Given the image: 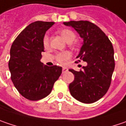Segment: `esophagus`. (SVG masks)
Here are the masks:
<instances>
[{"label": "esophagus", "instance_id": "34e87169", "mask_svg": "<svg viewBox=\"0 0 126 126\" xmlns=\"http://www.w3.org/2000/svg\"><path fill=\"white\" fill-rule=\"evenodd\" d=\"M62 70H63V73H65V72H67L68 69H67V68H65V67H63V69H62Z\"/></svg>", "mask_w": 126, "mask_h": 126}]
</instances>
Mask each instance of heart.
Returning a JSON list of instances; mask_svg holds the SVG:
<instances>
[{"label": "heart", "mask_w": 126, "mask_h": 126, "mask_svg": "<svg viewBox=\"0 0 126 126\" xmlns=\"http://www.w3.org/2000/svg\"><path fill=\"white\" fill-rule=\"evenodd\" d=\"M60 34L62 36L63 39L67 42H72L75 39V34L73 31L68 30V29H63L59 31ZM49 44V38L48 34L44 36L43 39V44L45 47H47ZM70 58V53L68 51H63L57 53L56 58L58 63L61 64H65L67 62V61Z\"/></svg>", "instance_id": "heart-1"}]
</instances>
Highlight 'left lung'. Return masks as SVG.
<instances>
[{
    "mask_svg": "<svg viewBox=\"0 0 126 126\" xmlns=\"http://www.w3.org/2000/svg\"><path fill=\"white\" fill-rule=\"evenodd\" d=\"M63 24L72 27L83 39L77 58L79 62L87 63L79 71L69 70L75 76L69 85L70 92L80 102L94 103L104 96L111 85L115 68L112 44L99 27L89 21H70Z\"/></svg>",
    "mask_w": 126,
    "mask_h": 126,
    "instance_id": "1",
    "label": "left lung"
}]
</instances>
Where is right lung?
I'll list each match as a JSON object with an SVG mask.
<instances>
[{
	"label": "right lung",
	"mask_w": 126,
	"mask_h": 126,
	"mask_svg": "<svg viewBox=\"0 0 126 126\" xmlns=\"http://www.w3.org/2000/svg\"><path fill=\"white\" fill-rule=\"evenodd\" d=\"M53 22L36 21L22 30L10 48L8 67L14 86L25 98L37 101L48 95L62 73L57 65L41 62L45 33Z\"/></svg>",
	"instance_id": "1"
}]
</instances>
